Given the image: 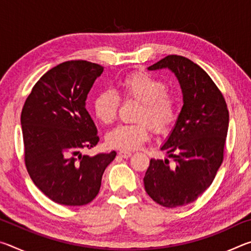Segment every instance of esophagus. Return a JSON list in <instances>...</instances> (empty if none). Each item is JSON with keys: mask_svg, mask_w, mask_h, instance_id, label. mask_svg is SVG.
<instances>
[{"mask_svg": "<svg viewBox=\"0 0 251 251\" xmlns=\"http://www.w3.org/2000/svg\"><path fill=\"white\" fill-rule=\"evenodd\" d=\"M118 155H120L122 158H129L131 156V152L130 151H121L118 152Z\"/></svg>", "mask_w": 251, "mask_h": 251, "instance_id": "esophagus-1", "label": "esophagus"}]
</instances>
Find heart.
<instances>
[{
    "instance_id": "1",
    "label": "heart",
    "mask_w": 251,
    "mask_h": 251,
    "mask_svg": "<svg viewBox=\"0 0 251 251\" xmlns=\"http://www.w3.org/2000/svg\"><path fill=\"white\" fill-rule=\"evenodd\" d=\"M118 94L125 101L135 100L139 105L135 113V124H123L107 134V144L113 148L134 151L141 147L151 135L168 133L178 117V97L168 90L163 79L143 71L125 75L117 85ZM121 99L115 92H100L93 100V113L103 124L116 120Z\"/></svg>"
}]
</instances>
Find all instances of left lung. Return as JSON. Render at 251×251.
Returning <instances> with one entry per match:
<instances>
[{"label": "left lung", "instance_id": "8db88e82", "mask_svg": "<svg viewBox=\"0 0 251 251\" xmlns=\"http://www.w3.org/2000/svg\"><path fill=\"white\" fill-rule=\"evenodd\" d=\"M165 67L175 73L184 94L175 128L160 148L176 164L151 159L144 186L152 201L175 208L197 201L211 185L224 160L229 113L223 93L201 66L168 55L148 70Z\"/></svg>", "mask_w": 251, "mask_h": 251}]
</instances>
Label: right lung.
Here are the masks:
<instances>
[{"mask_svg":"<svg viewBox=\"0 0 251 251\" xmlns=\"http://www.w3.org/2000/svg\"><path fill=\"white\" fill-rule=\"evenodd\" d=\"M103 70L82 59L61 63L37 80L21 114L28 175L45 196L61 205L91 202L116 156L115 151L80 154L100 141L85 100Z\"/></svg>","mask_w":251,"mask_h":251,"instance_id":"right-lung-1","label":"right lung"}]
</instances>
